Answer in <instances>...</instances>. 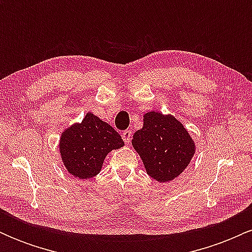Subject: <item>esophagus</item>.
<instances>
[{
    "label": "esophagus",
    "mask_w": 252,
    "mask_h": 252,
    "mask_svg": "<svg viewBox=\"0 0 252 252\" xmlns=\"http://www.w3.org/2000/svg\"><path fill=\"white\" fill-rule=\"evenodd\" d=\"M122 138L124 141V143L129 144L130 141H131V131L130 130H124L122 132Z\"/></svg>",
    "instance_id": "esophagus-1"
}]
</instances>
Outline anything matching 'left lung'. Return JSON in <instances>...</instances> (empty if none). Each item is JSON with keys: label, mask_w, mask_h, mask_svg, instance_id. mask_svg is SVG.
I'll list each match as a JSON object with an SVG mask.
<instances>
[{"label": "left lung", "mask_w": 252, "mask_h": 252, "mask_svg": "<svg viewBox=\"0 0 252 252\" xmlns=\"http://www.w3.org/2000/svg\"><path fill=\"white\" fill-rule=\"evenodd\" d=\"M131 144L147 174L158 182H169L189 167L195 154V142L189 130L173 115L149 111L142 129L135 131Z\"/></svg>", "instance_id": "obj_1"}]
</instances>
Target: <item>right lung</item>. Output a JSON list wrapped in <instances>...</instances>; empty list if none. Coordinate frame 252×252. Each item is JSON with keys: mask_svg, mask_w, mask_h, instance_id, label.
<instances>
[{"mask_svg": "<svg viewBox=\"0 0 252 252\" xmlns=\"http://www.w3.org/2000/svg\"><path fill=\"white\" fill-rule=\"evenodd\" d=\"M124 146L121 135L110 124L88 112L80 123H73L62 132L59 153L63 166L78 179L96 176L111 150Z\"/></svg>", "mask_w": 252, "mask_h": 252, "instance_id": "add662e5", "label": "right lung"}]
</instances>
